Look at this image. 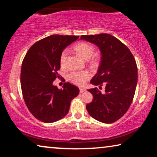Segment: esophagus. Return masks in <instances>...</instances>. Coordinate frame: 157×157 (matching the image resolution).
<instances>
[{
    "mask_svg": "<svg viewBox=\"0 0 157 157\" xmlns=\"http://www.w3.org/2000/svg\"><path fill=\"white\" fill-rule=\"evenodd\" d=\"M86 89H84V88H80L79 89V93H83L84 91H85Z\"/></svg>",
    "mask_w": 157,
    "mask_h": 157,
    "instance_id": "obj_1",
    "label": "esophagus"
}]
</instances>
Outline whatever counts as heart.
<instances>
[{"instance_id":"1","label":"heart","mask_w":157,"mask_h":157,"mask_svg":"<svg viewBox=\"0 0 157 157\" xmlns=\"http://www.w3.org/2000/svg\"><path fill=\"white\" fill-rule=\"evenodd\" d=\"M74 49L85 60H89L93 56L94 47L91 44L86 42H80L74 46ZM68 51L64 49L60 55V64L62 67H65L68 61ZM91 77L89 71H73L68 75V79L71 82L78 86H83L87 79Z\"/></svg>"}]
</instances>
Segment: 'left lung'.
Returning a JSON list of instances; mask_svg holds the SVG:
<instances>
[{
	"instance_id": "left-lung-1",
	"label": "left lung",
	"mask_w": 157,
	"mask_h": 157,
	"mask_svg": "<svg viewBox=\"0 0 157 157\" xmlns=\"http://www.w3.org/2000/svg\"><path fill=\"white\" fill-rule=\"evenodd\" d=\"M80 39L95 44L100 49V66L90 82L100 89L105 86L104 94L96 87L89 89L94 98L86 105V110L101 122L113 123L127 112L133 101L138 82L136 60L128 47L110 34L82 36Z\"/></svg>"
}]
</instances>
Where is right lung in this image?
<instances>
[{
  "label": "right lung",
  "mask_w": 157,
  "mask_h": 157,
  "mask_svg": "<svg viewBox=\"0 0 157 157\" xmlns=\"http://www.w3.org/2000/svg\"><path fill=\"white\" fill-rule=\"evenodd\" d=\"M79 36L52 35L33 44L25 56L21 70V87L25 103L38 120L52 123L68 114L79 88L69 82L63 89L53 85L59 78L60 55Z\"/></svg>",
  "instance_id": "obj_1"
}]
</instances>
